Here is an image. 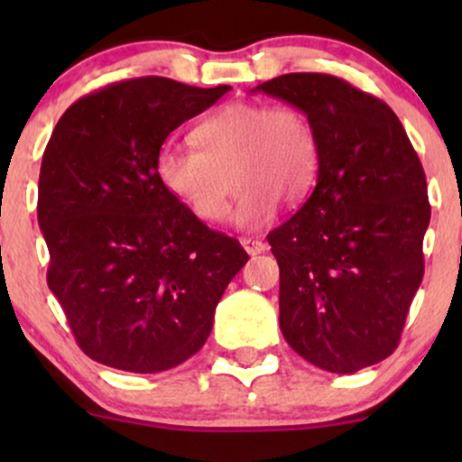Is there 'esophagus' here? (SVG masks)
Here are the masks:
<instances>
[{
	"label": "esophagus",
	"mask_w": 462,
	"mask_h": 462,
	"mask_svg": "<svg viewBox=\"0 0 462 462\" xmlns=\"http://www.w3.org/2000/svg\"><path fill=\"white\" fill-rule=\"evenodd\" d=\"M241 245L249 254V256H256V254H263L264 249H267V245H264L261 238H252V236H243Z\"/></svg>",
	"instance_id": "1"
}]
</instances>
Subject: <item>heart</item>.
Wrapping results in <instances>:
<instances>
[{"label": "heart", "instance_id": "heart-1", "mask_svg": "<svg viewBox=\"0 0 462 462\" xmlns=\"http://www.w3.org/2000/svg\"><path fill=\"white\" fill-rule=\"evenodd\" d=\"M198 150L164 145L156 176L169 193L204 221H224L235 184L241 187L235 221L263 226L275 199L295 204L309 193L319 167V143L295 106L235 102L195 128Z\"/></svg>", "mask_w": 462, "mask_h": 462}]
</instances>
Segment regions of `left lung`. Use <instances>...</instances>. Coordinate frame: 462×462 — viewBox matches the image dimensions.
<instances>
[{"label":"left lung","instance_id":"1","mask_svg":"<svg viewBox=\"0 0 462 462\" xmlns=\"http://www.w3.org/2000/svg\"><path fill=\"white\" fill-rule=\"evenodd\" d=\"M254 91L295 106L319 143L317 184L267 241L280 267V330L315 367L354 374L393 354L423 278L426 173L383 99L326 73Z\"/></svg>","mask_w":462,"mask_h":462}]
</instances>
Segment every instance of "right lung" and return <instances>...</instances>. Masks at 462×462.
<instances>
[{
    "label": "right lung",
    "mask_w": 462,
    "mask_h": 462,
    "mask_svg": "<svg viewBox=\"0 0 462 462\" xmlns=\"http://www.w3.org/2000/svg\"><path fill=\"white\" fill-rule=\"evenodd\" d=\"M227 91L125 79L69 106L51 132L39 178L47 284L97 363L132 374L184 363L247 263L236 238L201 224L156 176L164 139Z\"/></svg>",
    "instance_id": "right-lung-1"
}]
</instances>
